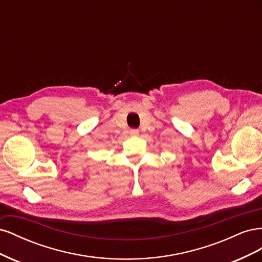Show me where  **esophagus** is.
Listing matches in <instances>:
<instances>
[{
  "instance_id": "34e87169",
  "label": "esophagus",
  "mask_w": 262,
  "mask_h": 262,
  "mask_svg": "<svg viewBox=\"0 0 262 262\" xmlns=\"http://www.w3.org/2000/svg\"><path fill=\"white\" fill-rule=\"evenodd\" d=\"M130 134H131V136H138L139 130L138 129H131L130 130Z\"/></svg>"
}]
</instances>
